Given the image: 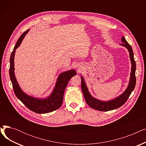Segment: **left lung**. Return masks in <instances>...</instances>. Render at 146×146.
Listing matches in <instances>:
<instances>
[{"label":"left lung","instance_id":"obj_1","mask_svg":"<svg viewBox=\"0 0 146 146\" xmlns=\"http://www.w3.org/2000/svg\"><path fill=\"white\" fill-rule=\"evenodd\" d=\"M121 42L122 43L120 45L125 47L129 52V56L131 63V73H130V78L128 85L123 93L115 98H113V99H111V100L109 101H104L99 100V99H98L92 96L89 92V89L87 87V85H86L85 80H84L83 77L82 76H80L82 80L81 88L85 101L90 108L94 110L100 111H108L119 108L120 106L123 105L126 102L129 95H131V92L134 89L136 83V66L135 61L134 58V53L131 45L128 43L124 36H122L121 38Z\"/></svg>","mask_w":146,"mask_h":146}]
</instances>
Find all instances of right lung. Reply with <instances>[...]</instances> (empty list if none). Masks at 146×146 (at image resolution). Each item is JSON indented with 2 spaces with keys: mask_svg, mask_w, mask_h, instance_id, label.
Instances as JSON below:
<instances>
[{
  "mask_svg": "<svg viewBox=\"0 0 146 146\" xmlns=\"http://www.w3.org/2000/svg\"><path fill=\"white\" fill-rule=\"evenodd\" d=\"M29 29L23 33L15 44L10 58L9 75L15 95L28 109L37 113H46L52 112L62 105L65 89L68 81L76 74L74 69L61 73L57 78L54 88L51 94L45 98H36L29 96L23 91L15 77L14 58L16 50L19 47Z\"/></svg>",
  "mask_w": 146,
  "mask_h": 146,
  "instance_id": "add662e5",
  "label": "right lung"
}]
</instances>
